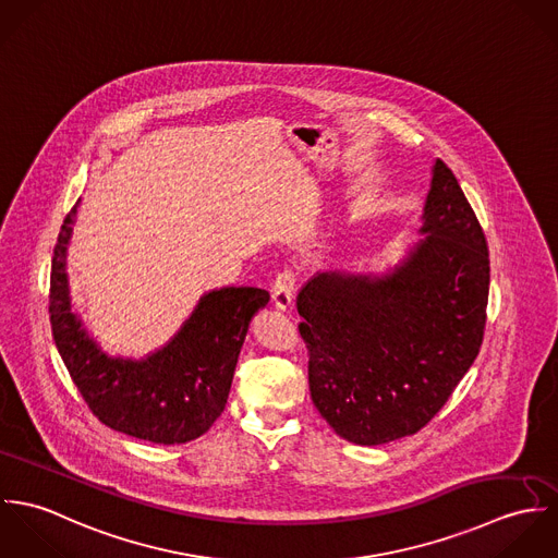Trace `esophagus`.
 I'll return each mask as SVG.
<instances>
[{"mask_svg": "<svg viewBox=\"0 0 558 558\" xmlns=\"http://www.w3.org/2000/svg\"><path fill=\"white\" fill-rule=\"evenodd\" d=\"M296 290V272L292 268H286L277 275L275 286H272V301L279 310H288L292 305Z\"/></svg>", "mask_w": 558, "mask_h": 558, "instance_id": "obj_1", "label": "esophagus"}]
</instances>
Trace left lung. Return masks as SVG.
Listing matches in <instances>:
<instances>
[{
	"mask_svg": "<svg viewBox=\"0 0 558 558\" xmlns=\"http://www.w3.org/2000/svg\"><path fill=\"white\" fill-rule=\"evenodd\" d=\"M423 234L383 279L322 272L299 292L310 391L345 440L385 445L423 429L477 359L489 251L453 171L436 160Z\"/></svg>",
	"mask_w": 558,
	"mask_h": 558,
	"instance_id": "8db88e82",
	"label": "left lung"
}]
</instances>
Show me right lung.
<instances>
[{"label":"right lung","instance_id":"1","mask_svg":"<svg viewBox=\"0 0 558 558\" xmlns=\"http://www.w3.org/2000/svg\"><path fill=\"white\" fill-rule=\"evenodd\" d=\"M80 204V202H77ZM77 204L53 246L49 319L58 352L92 414L157 445L199 438L221 416L251 318L270 301L259 288L206 294L182 330L146 361L109 359L71 314L64 255Z\"/></svg>","mask_w":558,"mask_h":558}]
</instances>
